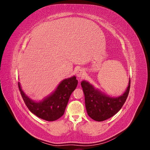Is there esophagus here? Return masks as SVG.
<instances>
[{
  "label": "esophagus",
  "instance_id": "esophagus-1",
  "mask_svg": "<svg viewBox=\"0 0 150 150\" xmlns=\"http://www.w3.org/2000/svg\"><path fill=\"white\" fill-rule=\"evenodd\" d=\"M77 76H78V78L79 79H82L83 78H84V76H85V71L81 69H79L78 71H77Z\"/></svg>",
  "mask_w": 150,
  "mask_h": 150
}]
</instances>
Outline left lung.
Listing matches in <instances>:
<instances>
[{
	"instance_id": "obj_1",
	"label": "left lung",
	"mask_w": 150,
	"mask_h": 150,
	"mask_svg": "<svg viewBox=\"0 0 150 150\" xmlns=\"http://www.w3.org/2000/svg\"><path fill=\"white\" fill-rule=\"evenodd\" d=\"M130 82L125 93L117 98L106 96L94 89L88 82L83 81L81 84L85 96V105L88 115L95 121H103L113 116L125 104L130 89Z\"/></svg>"
}]
</instances>
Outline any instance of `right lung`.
Segmentation results:
<instances>
[{"label": "right lung", "mask_w": 150, "mask_h": 150, "mask_svg": "<svg viewBox=\"0 0 150 150\" xmlns=\"http://www.w3.org/2000/svg\"><path fill=\"white\" fill-rule=\"evenodd\" d=\"M78 83L76 76L64 79L51 96L40 103L34 102L27 96L21 89L19 83L18 86L22 98L29 111L40 118L53 121L64 115L71 94L76 89Z\"/></svg>", "instance_id": "add662e5"}]
</instances>
